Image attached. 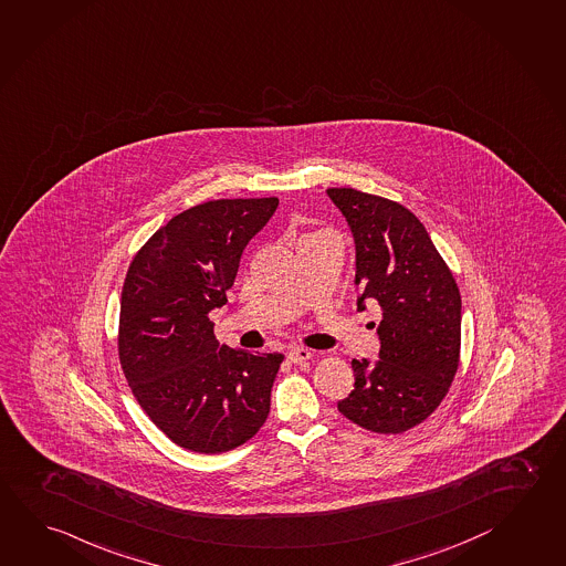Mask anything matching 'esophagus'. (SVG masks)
Wrapping results in <instances>:
<instances>
[{"label": "esophagus", "mask_w": 566, "mask_h": 566, "mask_svg": "<svg viewBox=\"0 0 566 566\" xmlns=\"http://www.w3.org/2000/svg\"><path fill=\"white\" fill-rule=\"evenodd\" d=\"M287 359L291 360V363H297V365L307 363V360L311 359V350L303 349V347H293V349H289Z\"/></svg>", "instance_id": "obj_1"}]
</instances>
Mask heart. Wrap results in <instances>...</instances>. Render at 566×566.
I'll return each instance as SVG.
<instances>
[{
    "label": "heart",
    "instance_id": "b5f03b06",
    "mask_svg": "<svg viewBox=\"0 0 566 566\" xmlns=\"http://www.w3.org/2000/svg\"><path fill=\"white\" fill-rule=\"evenodd\" d=\"M319 233H325V231H317V233H311V235H308V237L319 235Z\"/></svg>",
    "mask_w": 566,
    "mask_h": 566
}]
</instances>
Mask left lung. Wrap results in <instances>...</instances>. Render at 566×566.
I'll use <instances>...</instances> for the list:
<instances>
[{
  "label": "left lung",
  "instance_id": "1",
  "mask_svg": "<svg viewBox=\"0 0 566 566\" xmlns=\"http://www.w3.org/2000/svg\"><path fill=\"white\" fill-rule=\"evenodd\" d=\"M355 241L357 308L380 307L379 359H353L355 389L337 402L373 432L424 421L449 392L461 353V293L407 207L350 187L327 189Z\"/></svg>",
  "mask_w": 566,
  "mask_h": 566
}]
</instances>
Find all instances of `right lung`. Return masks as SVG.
Instances as JSON below:
<instances>
[{
    "instance_id": "1",
    "label": "right lung",
    "mask_w": 566,
    "mask_h": 566,
    "mask_svg": "<svg viewBox=\"0 0 566 566\" xmlns=\"http://www.w3.org/2000/svg\"><path fill=\"white\" fill-rule=\"evenodd\" d=\"M277 206V197H261L191 207L154 233L127 271L125 379L149 419L189 451H231L268 419L283 355L219 345L209 313L226 305L243 249Z\"/></svg>"
}]
</instances>
